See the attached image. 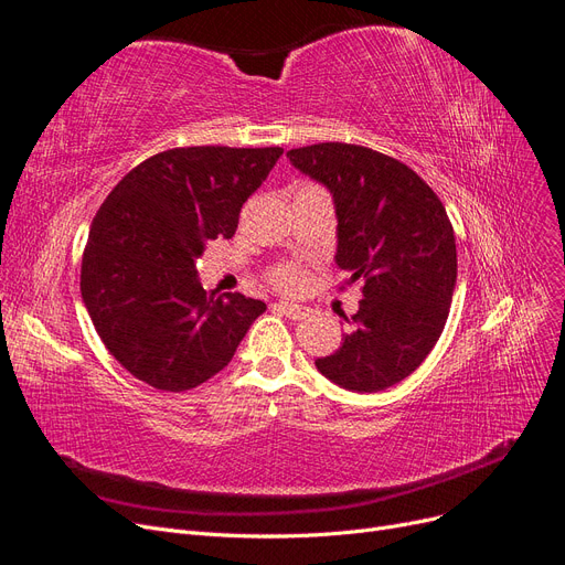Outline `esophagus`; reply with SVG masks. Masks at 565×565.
<instances>
[{
  "label": "esophagus",
  "instance_id": "obj_1",
  "mask_svg": "<svg viewBox=\"0 0 565 565\" xmlns=\"http://www.w3.org/2000/svg\"><path fill=\"white\" fill-rule=\"evenodd\" d=\"M273 309L285 313L287 318H292V320L306 318V313H309V309H306V306H299V303H292V301H276V303H273Z\"/></svg>",
  "mask_w": 565,
  "mask_h": 565
}]
</instances>
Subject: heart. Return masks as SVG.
Returning a JSON list of instances; mask_svg holds the SVG:
<instances>
[{"instance_id": "obj_1", "label": "heart", "mask_w": 565, "mask_h": 565, "mask_svg": "<svg viewBox=\"0 0 565 565\" xmlns=\"http://www.w3.org/2000/svg\"><path fill=\"white\" fill-rule=\"evenodd\" d=\"M306 280V270L297 264H278L268 270V282L280 292H299Z\"/></svg>"}]
</instances>
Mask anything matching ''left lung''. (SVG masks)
<instances>
[{"instance_id":"8db88e82","label":"left lung","mask_w":565,"mask_h":565,"mask_svg":"<svg viewBox=\"0 0 565 565\" xmlns=\"http://www.w3.org/2000/svg\"><path fill=\"white\" fill-rule=\"evenodd\" d=\"M287 158L332 193L334 262L349 285L363 280L351 330L316 367L358 393L398 384L431 353L450 313L457 247L448 212L413 169L372 148L332 141Z\"/></svg>"}]
</instances>
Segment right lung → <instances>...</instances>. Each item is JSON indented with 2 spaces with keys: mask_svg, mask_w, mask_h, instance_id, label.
<instances>
[{
  "mask_svg": "<svg viewBox=\"0 0 565 565\" xmlns=\"http://www.w3.org/2000/svg\"><path fill=\"white\" fill-rule=\"evenodd\" d=\"M282 148L193 146L158 152L119 181L94 216L82 299L110 355L136 380L188 391L235 355L266 303L204 292L198 259L233 237L243 204Z\"/></svg>",
  "mask_w": 565,
  "mask_h": 565,
  "instance_id": "add662e5",
  "label": "right lung"
}]
</instances>
